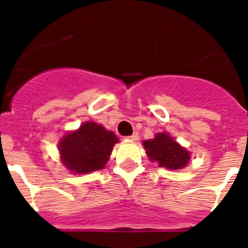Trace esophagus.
Here are the masks:
<instances>
[{"label":"esophagus","mask_w":248,"mask_h":248,"mask_svg":"<svg viewBox=\"0 0 248 248\" xmlns=\"http://www.w3.org/2000/svg\"><path fill=\"white\" fill-rule=\"evenodd\" d=\"M126 139H128V140H131V141H137V140L139 139V137H138L137 133H134V134L130 135V137H126Z\"/></svg>","instance_id":"1"}]
</instances>
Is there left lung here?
Here are the masks:
<instances>
[{
	"label": "left lung",
	"mask_w": 248,
	"mask_h": 248,
	"mask_svg": "<svg viewBox=\"0 0 248 248\" xmlns=\"http://www.w3.org/2000/svg\"><path fill=\"white\" fill-rule=\"evenodd\" d=\"M143 144L149 159L156 161L160 168L179 170L185 168L191 157L189 151L166 133H159L154 139L145 140Z\"/></svg>",
	"instance_id": "8db88e82"
}]
</instances>
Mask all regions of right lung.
Segmentation results:
<instances>
[{"label":"right lung","mask_w":248,"mask_h":248,"mask_svg":"<svg viewBox=\"0 0 248 248\" xmlns=\"http://www.w3.org/2000/svg\"><path fill=\"white\" fill-rule=\"evenodd\" d=\"M117 135L97 123L85 122L59 140L61 161L73 174H88L105 166L111 154Z\"/></svg>","instance_id":"obj_1"}]
</instances>
